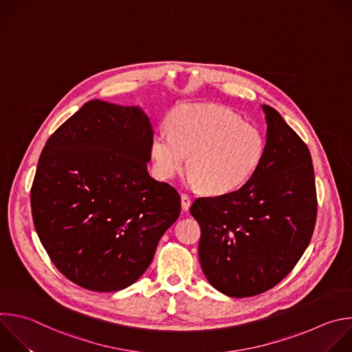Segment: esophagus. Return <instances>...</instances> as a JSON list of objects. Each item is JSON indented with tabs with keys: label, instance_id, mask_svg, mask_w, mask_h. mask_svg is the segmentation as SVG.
<instances>
[{
	"label": "esophagus",
	"instance_id": "esophagus-1",
	"mask_svg": "<svg viewBox=\"0 0 352 352\" xmlns=\"http://www.w3.org/2000/svg\"><path fill=\"white\" fill-rule=\"evenodd\" d=\"M181 204H182V210L184 211H188L190 204H192V200H190V196L188 193H182L181 195Z\"/></svg>",
	"mask_w": 352,
	"mask_h": 352
}]
</instances>
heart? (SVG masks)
Wrapping results in <instances>:
<instances>
[{"instance_id": "b5f03b06", "label": "heart", "mask_w": 352, "mask_h": 352, "mask_svg": "<svg viewBox=\"0 0 352 352\" xmlns=\"http://www.w3.org/2000/svg\"><path fill=\"white\" fill-rule=\"evenodd\" d=\"M170 126L171 133L160 130L152 142L156 171L164 179L181 171L190 155V181L210 195H223L243 186L263 162V135L228 109L185 106Z\"/></svg>"}]
</instances>
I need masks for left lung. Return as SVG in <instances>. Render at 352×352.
I'll return each mask as SVG.
<instances>
[{"label": "left lung", "mask_w": 352, "mask_h": 352, "mask_svg": "<svg viewBox=\"0 0 352 352\" xmlns=\"http://www.w3.org/2000/svg\"><path fill=\"white\" fill-rule=\"evenodd\" d=\"M263 110L267 144L254 175L236 190L197 197L190 206L201 230V270L211 286L236 298L261 294L286 278L316 221L311 153L274 107Z\"/></svg>", "instance_id": "1"}]
</instances>
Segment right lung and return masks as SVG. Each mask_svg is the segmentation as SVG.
Segmentation results:
<instances>
[{
	"instance_id": "add662e5",
	"label": "right lung",
	"mask_w": 352,
	"mask_h": 352,
	"mask_svg": "<svg viewBox=\"0 0 352 352\" xmlns=\"http://www.w3.org/2000/svg\"><path fill=\"white\" fill-rule=\"evenodd\" d=\"M153 133L140 107L89 100L47 141L30 190L38 238L58 271L117 292L151 265L181 196L148 173Z\"/></svg>"
}]
</instances>
